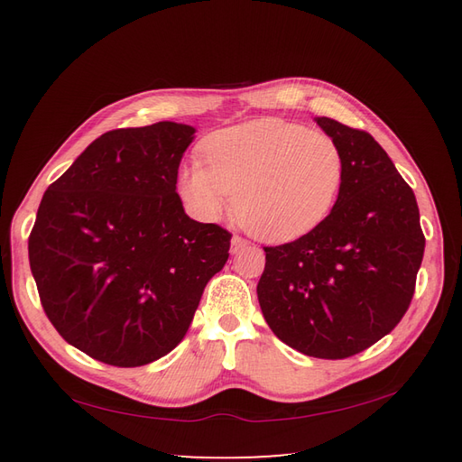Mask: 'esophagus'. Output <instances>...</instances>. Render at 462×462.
Here are the masks:
<instances>
[{"mask_svg":"<svg viewBox=\"0 0 462 462\" xmlns=\"http://www.w3.org/2000/svg\"><path fill=\"white\" fill-rule=\"evenodd\" d=\"M246 246H248L246 240L240 238V236H234V238H232V248H230V252H232V254H240L242 250H246Z\"/></svg>","mask_w":462,"mask_h":462,"instance_id":"obj_1","label":"esophagus"}]
</instances>
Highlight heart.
<instances>
[{"mask_svg":"<svg viewBox=\"0 0 462 462\" xmlns=\"http://www.w3.org/2000/svg\"><path fill=\"white\" fill-rule=\"evenodd\" d=\"M204 164L179 172V194L202 222H214L236 196V216L254 236L296 240L328 218L336 206L346 159L326 133L280 119L248 121L212 133Z\"/></svg>","mask_w":462,"mask_h":462,"instance_id":"b5f03b06","label":"heart"}]
</instances>
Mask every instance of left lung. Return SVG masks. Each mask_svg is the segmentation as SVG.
<instances>
[{"instance_id":"8db88e82","label":"left lung","mask_w":462,"mask_h":462,"mask_svg":"<svg viewBox=\"0 0 462 462\" xmlns=\"http://www.w3.org/2000/svg\"><path fill=\"white\" fill-rule=\"evenodd\" d=\"M346 159L339 199L311 232L263 248L258 301L303 356L346 359L393 329L413 298L425 236L411 186L365 131L316 116Z\"/></svg>"}]
</instances>
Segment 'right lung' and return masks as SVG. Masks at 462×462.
Here are the masks:
<instances>
[{
    "label": "right lung",
    "mask_w": 462,
    "mask_h": 462,
    "mask_svg": "<svg viewBox=\"0 0 462 462\" xmlns=\"http://www.w3.org/2000/svg\"><path fill=\"white\" fill-rule=\"evenodd\" d=\"M190 125L101 134L45 190L29 266L49 321L97 361L139 367L189 331L232 234L192 220L176 194Z\"/></svg>",
    "instance_id": "1"
}]
</instances>
